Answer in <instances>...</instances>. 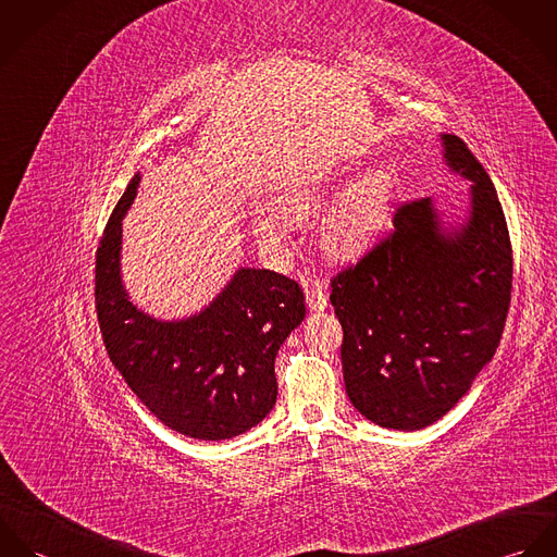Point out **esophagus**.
Masks as SVG:
<instances>
[{"label": "esophagus", "mask_w": 557, "mask_h": 557, "mask_svg": "<svg viewBox=\"0 0 557 557\" xmlns=\"http://www.w3.org/2000/svg\"><path fill=\"white\" fill-rule=\"evenodd\" d=\"M307 305L311 311H323L327 309V294L323 285H313L311 289H307Z\"/></svg>", "instance_id": "34e87169"}]
</instances>
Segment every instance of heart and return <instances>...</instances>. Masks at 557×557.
Instances as JSON below:
<instances>
[{
  "instance_id": "heart-1",
  "label": "heart",
  "mask_w": 557,
  "mask_h": 557,
  "mask_svg": "<svg viewBox=\"0 0 557 557\" xmlns=\"http://www.w3.org/2000/svg\"><path fill=\"white\" fill-rule=\"evenodd\" d=\"M341 193V182L323 180L292 188L278 197V214L292 225H305L321 214ZM395 199V175L388 166H373L358 175L332 206L319 227L323 250L332 259H354L362 255L391 221ZM255 234L270 246L285 248L283 223L263 212L252 216Z\"/></svg>"
}]
</instances>
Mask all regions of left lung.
Segmentation results:
<instances>
[{"mask_svg":"<svg viewBox=\"0 0 557 557\" xmlns=\"http://www.w3.org/2000/svg\"><path fill=\"white\" fill-rule=\"evenodd\" d=\"M446 166L468 180L466 216L433 197L398 208L395 232L332 281L343 377L371 422L418 431L446 416L491 362L510 305L512 248L484 166L440 135Z\"/></svg>","mask_w":557,"mask_h":557,"instance_id":"left-lung-1","label":"left lung"}]
</instances>
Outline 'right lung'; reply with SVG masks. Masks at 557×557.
I'll list each match as a JSON object with an SVG mask.
<instances>
[{"label":"right lung","mask_w":557,"mask_h":557,"mask_svg":"<svg viewBox=\"0 0 557 557\" xmlns=\"http://www.w3.org/2000/svg\"><path fill=\"white\" fill-rule=\"evenodd\" d=\"M139 182L137 171L96 252V311L107 354L162 424L195 440H232L274 407V360L307 315L305 294L283 274L244 265L188 318L139 309L122 281V221Z\"/></svg>","instance_id":"right-lung-1"}]
</instances>
